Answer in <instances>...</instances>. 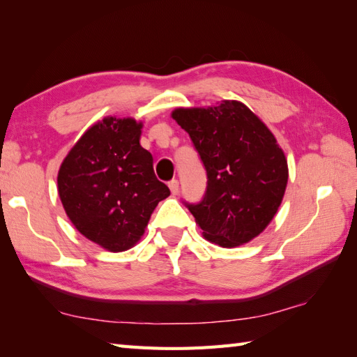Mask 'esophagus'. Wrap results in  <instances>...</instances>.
<instances>
[{
  "label": "esophagus",
  "mask_w": 357,
  "mask_h": 357,
  "mask_svg": "<svg viewBox=\"0 0 357 357\" xmlns=\"http://www.w3.org/2000/svg\"><path fill=\"white\" fill-rule=\"evenodd\" d=\"M169 188H170L172 195H178V192H179V183H178V181H176V179L170 181V183H169Z\"/></svg>",
  "instance_id": "esophagus-1"
}]
</instances>
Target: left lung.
Here are the masks:
<instances>
[{"label":"left lung","mask_w":357,"mask_h":357,"mask_svg":"<svg viewBox=\"0 0 357 357\" xmlns=\"http://www.w3.org/2000/svg\"><path fill=\"white\" fill-rule=\"evenodd\" d=\"M172 118L190 135L207 170V192L188 206L204 239L224 248L248 244L278 213L288 183L284 150L244 102L178 107Z\"/></svg>","instance_id":"obj_1"}]
</instances>
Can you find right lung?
<instances>
[{
	"label": "right lung",
	"mask_w": 357,
	"mask_h": 357,
	"mask_svg": "<svg viewBox=\"0 0 357 357\" xmlns=\"http://www.w3.org/2000/svg\"><path fill=\"white\" fill-rule=\"evenodd\" d=\"M142 121L105 116L75 142L58 170V195L82 236L113 253L135 247L170 195L139 144Z\"/></svg>",
	"instance_id": "obj_1"
}]
</instances>
